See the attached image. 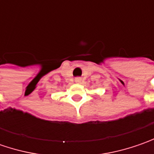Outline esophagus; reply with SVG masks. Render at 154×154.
<instances>
[{
    "label": "esophagus",
    "mask_w": 154,
    "mask_h": 154,
    "mask_svg": "<svg viewBox=\"0 0 154 154\" xmlns=\"http://www.w3.org/2000/svg\"><path fill=\"white\" fill-rule=\"evenodd\" d=\"M74 81H75V83H80L81 79H80V77H77V78H75V79H74Z\"/></svg>",
    "instance_id": "esophagus-1"
}]
</instances>
